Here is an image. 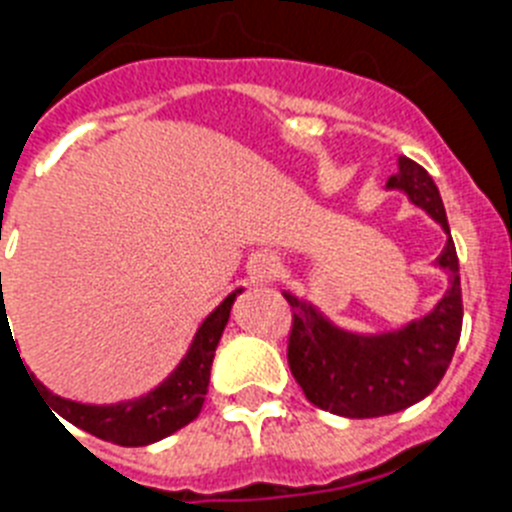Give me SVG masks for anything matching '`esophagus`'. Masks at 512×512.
Here are the masks:
<instances>
[{
  "label": "esophagus",
  "mask_w": 512,
  "mask_h": 512,
  "mask_svg": "<svg viewBox=\"0 0 512 512\" xmlns=\"http://www.w3.org/2000/svg\"><path fill=\"white\" fill-rule=\"evenodd\" d=\"M277 274L279 261L274 259V256L259 253V256H253V259L248 261V279H251V284H269Z\"/></svg>",
  "instance_id": "1"
}]
</instances>
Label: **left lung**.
Masks as SVG:
<instances>
[{"mask_svg": "<svg viewBox=\"0 0 512 512\" xmlns=\"http://www.w3.org/2000/svg\"><path fill=\"white\" fill-rule=\"evenodd\" d=\"M413 205L425 210L446 233L436 266L446 271L449 289L431 312L397 330L354 333L338 328L328 315L284 292L295 310L289 336V369L307 400L341 418H379L410 408L431 395L443 379L461 336L459 259L451 241L449 220L431 174L410 158H397V174L387 179Z\"/></svg>", "mask_w": 512, "mask_h": 512, "instance_id": "1", "label": "left lung"}]
</instances>
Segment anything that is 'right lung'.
Returning a JSON list of instances; mask_svg holds the SVG:
<instances>
[{"mask_svg":"<svg viewBox=\"0 0 512 512\" xmlns=\"http://www.w3.org/2000/svg\"><path fill=\"white\" fill-rule=\"evenodd\" d=\"M241 292L243 289L230 292L202 320L182 361L171 369V374L164 382L156 384L146 395L133 397V400L112 402V405H92V402H76L69 400V397L53 395L33 374H27V377L33 379L35 387L40 390L38 395L45 397L48 408H53V415H61L63 420H69L71 425H76L81 431L92 433V436L102 438V441L117 443V446H148V443H156L176 433L179 428H184V425H189L200 415L202 405H205L207 387H210V369L212 359H215V348L220 338H223L235 297L241 295ZM4 315H7V310L2 305L0 323H4Z\"/></svg>","mask_w":512,"mask_h":512,"instance_id":"1","label":"right lung"}]
</instances>
